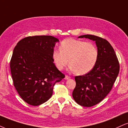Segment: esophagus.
<instances>
[{"mask_svg": "<svg viewBox=\"0 0 128 128\" xmlns=\"http://www.w3.org/2000/svg\"><path fill=\"white\" fill-rule=\"evenodd\" d=\"M70 77L67 75H65V77H64V80H69V79H70Z\"/></svg>", "mask_w": 128, "mask_h": 128, "instance_id": "obj_1", "label": "esophagus"}]
</instances>
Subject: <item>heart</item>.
Masks as SVG:
<instances>
[{"instance_id":"heart-1","label":"heart","mask_w":128,"mask_h":128,"mask_svg":"<svg viewBox=\"0 0 128 128\" xmlns=\"http://www.w3.org/2000/svg\"><path fill=\"white\" fill-rule=\"evenodd\" d=\"M59 50L52 53L54 64L57 68L62 70L69 63L74 72L84 75L90 72L97 63L98 51L92 42H86L74 38L63 40Z\"/></svg>"}]
</instances>
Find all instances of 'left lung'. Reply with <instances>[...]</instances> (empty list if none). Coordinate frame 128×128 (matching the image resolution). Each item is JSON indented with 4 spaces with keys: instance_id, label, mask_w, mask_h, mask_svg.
<instances>
[{
    "instance_id": "obj_1",
    "label": "left lung",
    "mask_w": 128,
    "mask_h": 128,
    "mask_svg": "<svg viewBox=\"0 0 128 128\" xmlns=\"http://www.w3.org/2000/svg\"><path fill=\"white\" fill-rule=\"evenodd\" d=\"M94 41L98 51L95 66L88 73L75 77L76 86L72 92L74 100L84 107L97 104L111 91L119 72V63L114 49L105 39L94 35H84Z\"/></svg>"
}]
</instances>
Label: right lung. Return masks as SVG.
I'll use <instances>...</instances> for the list:
<instances>
[{"label": "right lung", "mask_w": 128, "mask_h": 128, "mask_svg": "<svg viewBox=\"0 0 128 128\" xmlns=\"http://www.w3.org/2000/svg\"><path fill=\"white\" fill-rule=\"evenodd\" d=\"M59 42L51 36H30L20 40L14 48L10 62L14 85L29 104L36 106L47 102L55 84L65 76L52 58L56 42Z\"/></svg>", "instance_id": "add662e5"}]
</instances>
